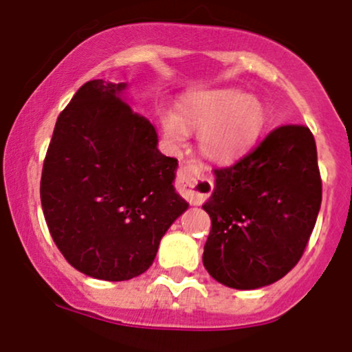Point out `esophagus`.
<instances>
[{"label": "esophagus", "instance_id": "obj_1", "mask_svg": "<svg viewBox=\"0 0 352 352\" xmlns=\"http://www.w3.org/2000/svg\"><path fill=\"white\" fill-rule=\"evenodd\" d=\"M177 190L190 204H202L212 192V182L206 166L186 163L177 173Z\"/></svg>", "mask_w": 352, "mask_h": 352}]
</instances>
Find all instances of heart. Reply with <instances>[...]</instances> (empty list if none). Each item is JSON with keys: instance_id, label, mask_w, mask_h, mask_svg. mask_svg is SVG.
<instances>
[{"instance_id": "b5f03b06", "label": "heart", "mask_w": 352, "mask_h": 352, "mask_svg": "<svg viewBox=\"0 0 352 352\" xmlns=\"http://www.w3.org/2000/svg\"><path fill=\"white\" fill-rule=\"evenodd\" d=\"M267 124V109L242 90L201 91L182 98L175 119L165 120L172 143H182L186 131H199V148L218 162H232L247 153Z\"/></svg>"}]
</instances>
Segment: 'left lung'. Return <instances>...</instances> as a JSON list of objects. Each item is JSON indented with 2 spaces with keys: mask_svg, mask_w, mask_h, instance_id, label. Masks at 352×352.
Masks as SVG:
<instances>
[{
  "mask_svg": "<svg viewBox=\"0 0 352 352\" xmlns=\"http://www.w3.org/2000/svg\"><path fill=\"white\" fill-rule=\"evenodd\" d=\"M202 208L211 232L202 262L212 278L235 289H257L298 264L322 202L317 144L300 124L276 127L235 165L216 168Z\"/></svg>",
  "mask_w": 352,
  "mask_h": 352,
  "instance_id": "left-lung-1",
  "label": "left lung"
}]
</instances>
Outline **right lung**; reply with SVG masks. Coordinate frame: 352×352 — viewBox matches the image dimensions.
Returning a JSON list of instances; mask_svg holds the SVG:
<instances>
[{
	"mask_svg": "<svg viewBox=\"0 0 352 352\" xmlns=\"http://www.w3.org/2000/svg\"><path fill=\"white\" fill-rule=\"evenodd\" d=\"M126 87L87 81L59 113L42 166L52 240L74 269L104 281L143 274L189 208L173 187L177 158L160 153L153 124L120 98Z\"/></svg>",
	"mask_w": 352,
	"mask_h": 352,
	"instance_id": "right-lung-1",
	"label": "right lung"
}]
</instances>
